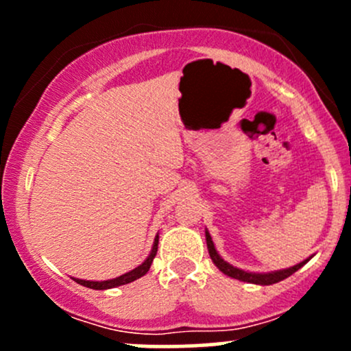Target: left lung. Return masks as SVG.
Returning <instances> with one entry per match:
<instances>
[{"mask_svg":"<svg viewBox=\"0 0 351 351\" xmlns=\"http://www.w3.org/2000/svg\"><path fill=\"white\" fill-rule=\"evenodd\" d=\"M206 244H208V251H209V257H211V261L215 263V265L217 269H219L221 272L226 274L228 277H232V279H237V280H243V282H249V284H257V285H272V284H277V282L287 279L289 276H292L293 272H297L302 265H305L310 261V256L308 259L302 261V263L292 265V267H287V269H280V271H272V272H249V271H243V269H237L234 265H231L226 261L223 259V257L219 256L215 247V243H213L211 236H209L208 229H206Z\"/></svg>","mask_w":351,"mask_h":351,"instance_id":"8db88e82","label":"left lung"}]
</instances>
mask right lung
Masks as SVG:
<instances>
[{"label": "right lung", "mask_w": 351, "mask_h": 351, "mask_svg": "<svg viewBox=\"0 0 351 351\" xmlns=\"http://www.w3.org/2000/svg\"><path fill=\"white\" fill-rule=\"evenodd\" d=\"M156 251H158V234H156L155 241H153V247L150 254H148L147 259H145L138 267H135L134 271L122 274V276L115 277V279H108V280H82V279H75V277H72V279L77 282V284L84 285V287L94 289V291H106V289H114V287H119V285L130 284V282L140 279V277H143L145 274L150 271V265L153 263V259H155Z\"/></svg>", "instance_id": "obj_1"}]
</instances>
